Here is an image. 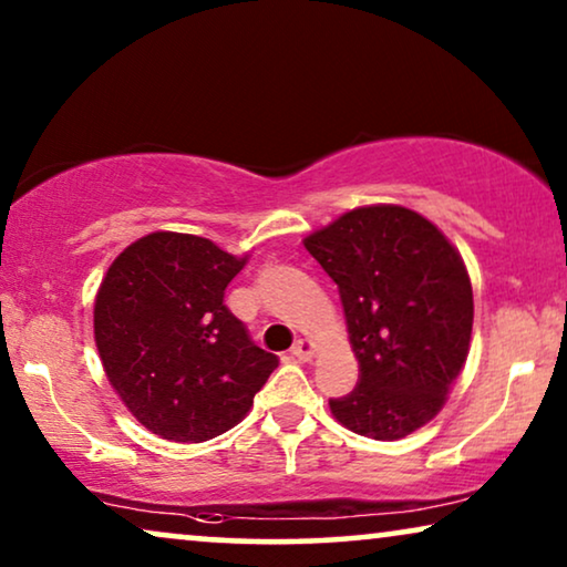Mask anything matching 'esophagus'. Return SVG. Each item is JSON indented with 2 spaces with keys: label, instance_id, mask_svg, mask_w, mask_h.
<instances>
[{
  "label": "esophagus",
  "instance_id": "obj_1",
  "mask_svg": "<svg viewBox=\"0 0 567 567\" xmlns=\"http://www.w3.org/2000/svg\"><path fill=\"white\" fill-rule=\"evenodd\" d=\"M289 353H291V359H297V361H309L315 355V346L309 343V340L301 338V340H297V343L291 346Z\"/></svg>",
  "mask_w": 567,
  "mask_h": 567
}]
</instances>
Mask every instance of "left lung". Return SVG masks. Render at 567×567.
<instances>
[{
  "label": "left lung",
  "mask_w": 567,
  "mask_h": 567,
  "mask_svg": "<svg viewBox=\"0 0 567 567\" xmlns=\"http://www.w3.org/2000/svg\"><path fill=\"white\" fill-rule=\"evenodd\" d=\"M338 284L361 379L330 410L361 436L392 441L429 423L467 361L472 284L460 252L421 214L353 208L305 239Z\"/></svg>",
  "instance_id": "left-lung-1"
}]
</instances>
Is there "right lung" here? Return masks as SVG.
<instances>
[{"label":"right lung","mask_w":567,"mask_h":567,"mask_svg":"<svg viewBox=\"0 0 567 567\" xmlns=\"http://www.w3.org/2000/svg\"><path fill=\"white\" fill-rule=\"evenodd\" d=\"M243 266L212 239L154 231L128 245L100 284L95 340L105 374L131 415L162 439L221 436L278 367L224 305Z\"/></svg>","instance_id":"right-lung-1"}]
</instances>
